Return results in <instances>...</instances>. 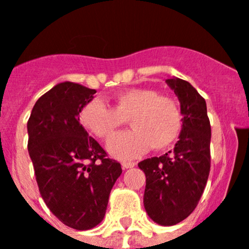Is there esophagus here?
Returning <instances> with one entry per match:
<instances>
[{
  "label": "esophagus",
  "mask_w": 249,
  "mask_h": 249,
  "mask_svg": "<svg viewBox=\"0 0 249 249\" xmlns=\"http://www.w3.org/2000/svg\"><path fill=\"white\" fill-rule=\"evenodd\" d=\"M136 166V162H127V161H124L122 163V167L124 169H129V168H132V167Z\"/></svg>",
  "instance_id": "obj_1"
}]
</instances>
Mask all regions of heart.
Returning a JSON list of instances; mask_svg holds the SVG:
<instances>
[{
	"label": "heart",
	"instance_id": "heart-1",
	"mask_svg": "<svg viewBox=\"0 0 249 249\" xmlns=\"http://www.w3.org/2000/svg\"><path fill=\"white\" fill-rule=\"evenodd\" d=\"M127 119L132 130L119 132L107 142V150L115 159H135L151 147L166 150L177 141L184 124L179 104L150 88H130L118 93L113 108L93 99L80 114L82 126L99 139L109 138Z\"/></svg>",
	"mask_w": 249,
	"mask_h": 249
}]
</instances>
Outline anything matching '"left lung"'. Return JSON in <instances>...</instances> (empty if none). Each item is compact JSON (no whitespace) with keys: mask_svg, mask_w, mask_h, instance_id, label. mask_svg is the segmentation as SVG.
<instances>
[{"mask_svg":"<svg viewBox=\"0 0 249 249\" xmlns=\"http://www.w3.org/2000/svg\"><path fill=\"white\" fill-rule=\"evenodd\" d=\"M183 111L179 140L161 157L139 163L146 176L143 206L150 219L172 226L187 219L198 205L210 172L211 126L206 102L189 82L167 78Z\"/></svg>","mask_w":249,"mask_h":249,"instance_id":"8db88e82","label":"left lung"}]
</instances>
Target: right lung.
Returning a JSON list of instances; mask_svg holds the SVG:
<instances>
[{"instance_id": "1", "label": "right lung", "mask_w": 249, "mask_h": 249, "mask_svg": "<svg viewBox=\"0 0 249 249\" xmlns=\"http://www.w3.org/2000/svg\"><path fill=\"white\" fill-rule=\"evenodd\" d=\"M96 92L69 81L57 83L36 101L27 124L41 198L62 224L80 231L101 224L123 172L80 123Z\"/></svg>"}]
</instances>
